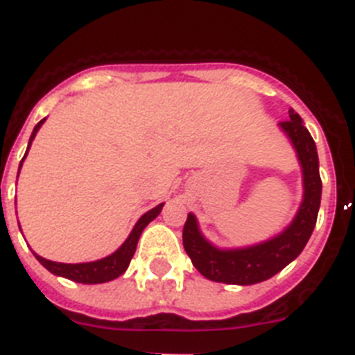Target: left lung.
Masks as SVG:
<instances>
[{"label": "left lung", "mask_w": 355, "mask_h": 355, "mask_svg": "<svg viewBox=\"0 0 355 355\" xmlns=\"http://www.w3.org/2000/svg\"><path fill=\"white\" fill-rule=\"evenodd\" d=\"M290 121L279 122V128L290 139L300 168H302L304 196L299 211L290 225L279 234L261 243L240 249H220L202 236L193 213H188L183 227V245L193 266L209 281L224 284L261 283L290 265L304 250L311 238L322 199V180L318 171V153L309 131L304 128L302 119L290 110Z\"/></svg>", "instance_id": "8db88e82"}]
</instances>
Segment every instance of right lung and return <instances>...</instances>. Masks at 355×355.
Here are the masks:
<instances>
[{
    "mask_svg": "<svg viewBox=\"0 0 355 355\" xmlns=\"http://www.w3.org/2000/svg\"><path fill=\"white\" fill-rule=\"evenodd\" d=\"M44 121H46V119H42V121L33 128V133H31L30 142H28L26 155H28V150H30L31 142H33V139H35L37 131H39L40 126L44 124ZM26 155L23 156V159H21V165H23ZM21 165H19V171H21ZM162 208H163V202L156 206V208L149 209L147 213H144V215L139 218V222L135 224V227L131 229V233L130 236L126 238V241H124V243H122L114 254H110V256H106V258L103 259H97V261L56 263V261H49V259L42 258V256H39V254L35 252L33 254H35V258L39 259L40 265H42L44 268H48L51 274L60 275V277H65V279H71V281H74V283H83V284L108 283V281H114V279H117L119 275H122L128 270L131 258H133L135 250H137V243H139L140 234H142V231L146 229V225L149 224V222L155 220L156 216L159 215Z\"/></svg>",
    "mask_w": 355,
    "mask_h": 355,
    "instance_id": "1",
    "label": "right lung"
}]
</instances>
